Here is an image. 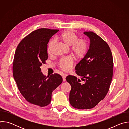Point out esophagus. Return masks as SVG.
I'll return each mask as SVG.
<instances>
[{
	"instance_id": "obj_1",
	"label": "esophagus",
	"mask_w": 129,
	"mask_h": 129,
	"mask_svg": "<svg viewBox=\"0 0 129 129\" xmlns=\"http://www.w3.org/2000/svg\"><path fill=\"white\" fill-rule=\"evenodd\" d=\"M62 78H63V82H65L66 81V75L63 74L62 75Z\"/></svg>"
}]
</instances>
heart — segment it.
<instances>
[{"mask_svg": "<svg viewBox=\"0 0 129 129\" xmlns=\"http://www.w3.org/2000/svg\"><path fill=\"white\" fill-rule=\"evenodd\" d=\"M57 39L62 41L66 46L70 47L71 51L76 58H83L86 54L88 50V44L84 39H79L78 35L72 30H67L57 37ZM54 42L50 41L47 46V52L49 54L52 53ZM73 62L69 57L61 59L58 63V66L62 70L67 71L71 69Z\"/></svg>", "mask_w": 129, "mask_h": 129, "instance_id": "1", "label": "heart"}]
</instances>
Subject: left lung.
Listing matches in <instances>:
<instances>
[{
    "label": "left lung",
    "instance_id": "obj_1",
    "mask_svg": "<svg viewBox=\"0 0 129 129\" xmlns=\"http://www.w3.org/2000/svg\"><path fill=\"white\" fill-rule=\"evenodd\" d=\"M84 34L90 38L89 49L75 69L84 82L73 76L66 78L71 87L70 105L82 110L94 108L105 98L111 83L113 68L112 52L107 43L93 31Z\"/></svg>",
    "mask_w": 129,
    "mask_h": 129
}]
</instances>
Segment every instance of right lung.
<instances>
[{"label":"right lung","instance_id":"obj_1","mask_svg":"<svg viewBox=\"0 0 129 129\" xmlns=\"http://www.w3.org/2000/svg\"><path fill=\"white\" fill-rule=\"evenodd\" d=\"M59 30L40 28L32 31L20 41L15 53L13 72L18 90L28 102L41 107L50 104L52 91L63 82L59 74L47 77L40 68L47 60L49 39Z\"/></svg>","mask_w":129,"mask_h":129}]
</instances>
